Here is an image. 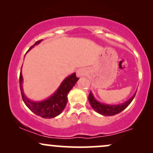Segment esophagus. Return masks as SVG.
<instances>
[{
  "instance_id": "obj_1",
  "label": "esophagus",
  "mask_w": 153,
  "mask_h": 153,
  "mask_svg": "<svg viewBox=\"0 0 153 153\" xmlns=\"http://www.w3.org/2000/svg\"><path fill=\"white\" fill-rule=\"evenodd\" d=\"M86 73H87L86 69L84 68H80V69H78V71H77V75H78V77L84 76V75L86 74Z\"/></svg>"
}]
</instances>
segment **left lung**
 <instances>
[{
	"label": "left lung",
	"mask_w": 153,
	"mask_h": 153,
	"mask_svg": "<svg viewBox=\"0 0 153 153\" xmlns=\"http://www.w3.org/2000/svg\"><path fill=\"white\" fill-rule=\"evenodd\" d=\"M136 93L133 95L132 97L124 103H120V104L117 105H108L104 104V103H101L96 101V99L94 98V95L91 92H90L88 96V101L90 103L91 107L96 111L97 113L103 116H114L117 114L120 113L123 110L125 109L130 104V103L134 99Z\"/></svg>",
	"instance_id": "1"
}]
</instances>
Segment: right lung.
Wrapping results in <instances>:
<instances>
[{
  "label": "right lung",
  "mask_w": 153,
  "mask_h": 153,
  "mask_svg": "<svg viewBox=\"0 0 153 153\" xmlns=\"http://www.w3.org/2000/svg\"><path fill=\"white\" fill-rule=\"evenodd\" d=\"M42 41V39L36 42L34 45L29 48V50H30L36 45L39 44ZM78 79L79 78H77L76 75L74 73L70 76L67 77L63 80L61 85L58 88V89L50 98L44 100V101L36 102V101H31L24 94L22 87L23 77L22 72H21L20 76H19V84H20L22 99L26 104V106L31 111L34 112L35 114L45 119L54 118V117L60 114L63 109L65 108V107L66 106L67 102H68V93L73 88V87L74 86L75 84L78 81Z\"/></svg>",
  "instance_id": "1"
}]
</instances>
